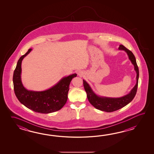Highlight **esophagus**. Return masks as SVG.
<instances>
[{"instance_id": "1", "label": "esophagus", "mask_w": 154, "mask_h": 154, "mask_svg": "<svg viewBox=\"0 0 154 154\" xmlns=\"http://www.w3.org/2000/svg\"><path fill=\"white\" fill-rule=\"evenodd\" d=\"M78 75L79 76H82L83 75H82V72H78Z\"/></svg>"}]
</instances>
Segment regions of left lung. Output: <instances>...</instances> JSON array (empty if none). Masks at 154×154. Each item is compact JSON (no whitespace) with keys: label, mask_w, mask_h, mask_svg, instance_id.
I'll list each match as a JSON object with an SVG mask.
<instances>
[{"label":"left lung","mask_w":154,"mask_h":154,"mask_svg":"<svg viewBox=\"0 0 154 154\" xmlns=\"http://www.w3.org/2000/svg\"><path fill=\"white\" fill-rule=\"evenodd\" d=\"M119 50L125 51L127 53L129 57V59L131 61V63L134 66V70L137 72V82L134 86V88L131 89L130 92L121 97L118 98H112L102 97L96 95L88 83L83 80V84L85 88V91L87 94V97L88 101L94 107L101 110L102 111L107 112H112L118 110L121 108L128 105L134 98L136 93L137 91V85H138V79H139V69L137 64L136 59L133 53L129 49L125 48L122 45H119L118 48Z\"/></svg>","instance_id":"left-lung-1"}]
</instances>
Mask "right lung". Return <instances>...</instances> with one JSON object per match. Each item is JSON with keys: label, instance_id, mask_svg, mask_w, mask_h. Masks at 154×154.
<instances>
[{"label": "right lung", "instance_id": "obj_1", "mask_svg": "<svg viewBox=\"0 0 154 154\" xmlns=\"http://www.w3.org/2000/svg\"><path fill=\"white\" fill-rule=\"evenodd\" d=\"M32 49L21 56L17 63L14 72V90L19 101L27 108L40 113H49L57 111L65 105L68 100L69 85L72 78L77 74L63 78L52 88L42 91L27 90L23 85L21 78V63Z\"/></svg>", "mask_w": 154, "mask_h": 154}]
</instances>
